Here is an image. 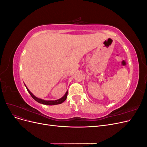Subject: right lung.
<instances>
[{
	"label": "right lung",
	"mask_w": 147,
	"mask_h": 147,
	"mask_svg": "<svg viewBox=\"0 0 147 147\" xmlns=\"http://www.w3.org/2000/svg\"><path fill=\"white\" fill-rule=\"evenodd\" d=\"M26 88H27V87H26ZM27 90L29 92V94H30V96H32V97L35 100H36L37 102H38V103H40V104H45V105H57V104H60L61 103H63V102H64L66 100V98H67V94H68V91H67L65 92V95L63 97H62V98H61V99H59L58 100H42V99H38V98H37V97H35L34 95H33L32 93L31 92L28 90V88H27Z\"/></svg>",
	"instance_id": "right-lung-1"
}]
</instances>
